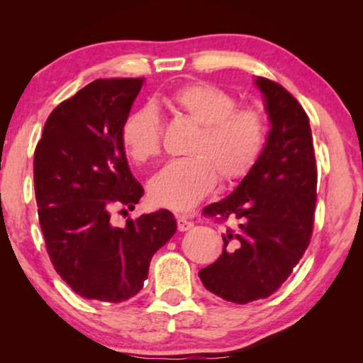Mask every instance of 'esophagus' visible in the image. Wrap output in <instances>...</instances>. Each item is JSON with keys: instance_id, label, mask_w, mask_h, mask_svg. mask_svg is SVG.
<instances>
[{"instance_id": "obj_1", "label": "esophagus", "mask_w": 363, "mask_h": 363, "mask_svg": "<svg viewBox=\"0 0 363 363\" xmlns=\"http://www.w3.org/2000/svg\"><path fill=\"white\" fill-rule=\"evenodd\" d=\"M194 223L190 219H187L186 216H177V229L181 232H186L189 229H192Z\"/></svg>"}]
</instances>
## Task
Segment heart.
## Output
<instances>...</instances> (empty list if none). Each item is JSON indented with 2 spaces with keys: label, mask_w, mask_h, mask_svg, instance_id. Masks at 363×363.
<instances>
[{
  "label": "heart",
  "mask_w": 363,
  "mask_h": 363,
  "mask_svg": "<svg viewBox=\"0 0 363 363\" xmlns=\"http://www.w3.org/2000/svg\"><path fill=\"white\" fill-rule=\"evenodd\" d=\"M169 104L200 125L190 143L189 158L174 160L153 177V203L186 213L216 187L243 179L259 160L266 144V118L255 107H237V99L211 83H189L174 89ZM120 140L134 163L145 164L162 152V123L152 106L126 116Z\"/></svg>",
  "instance_id": "heart-1"
}]
</instances>
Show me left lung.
Segmentation results:
<instances>
[{"label":"left lung","instance_id":"1","mask_svg":"<svg viewBox=\"0 0 363 363\" xmlns=\"http://www.w3.org/2000/svg\"><path fill=\"white\" fill-rule=\"evenodd\" d=\"M270 130L255 168L203 214L233 218L224 251L199 272L208 291L247 304L267 298L290 277L309 247L317 200V167L309 118L279 83L257 77Z\"/></svg>","mask_w":363,"mask_h":363}]
</instances>
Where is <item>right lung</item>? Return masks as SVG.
<instances>
[{"instance_id":"add662e5","label":"right lung","mask_w":363,"mask_h":363,"mask_svg":"<svg viewBox=\"0 0 363 363\" xmlns=\"http://www.w3.org/2000/svg\"><path fill=\"white\" fill-rule=\"evenodd\" d=\"M144 78L96 79L60 102L35 149L36 205L56 272L86 299L121 303L140 291L152 256L176 233L173 213L158 210L110 220V210H134L144 189L134 179L120 140ZM126 211V210H123Z\"/></svg>"}]
</instances>
